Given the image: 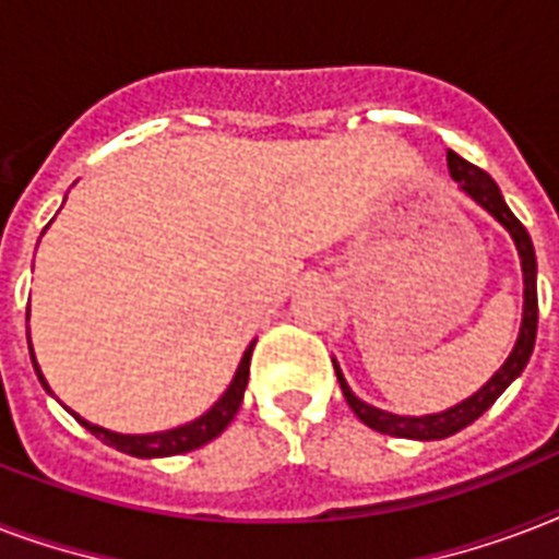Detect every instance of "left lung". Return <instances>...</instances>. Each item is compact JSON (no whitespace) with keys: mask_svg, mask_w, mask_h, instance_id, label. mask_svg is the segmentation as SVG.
Instances as JSON below:
<instances>
[{"mask_svg":"<svg viewBox=\"0 0 559 559\" xmlns=\"http://www.w3.org/2000/svg\"><path fill=\"white\" fill-rule=\"evenodd\" d=\"M445 163H449V175L455 177V183L464 189L469 198H473L478 206L490 212L492 218L499 221L501 227L510 233V239L516 245L519 259H522V280H525V306H522V326H519V338L513 353L508 356V361L492 373V379L484 384L481 391L473 393L469 400L457 402L455 408H445L440 414H426V417H400V414H391V411L373 408L349 391L347 379L341 373V367L335 365V373H338L341 391H344V400L356 417L370 426L373 431H382V435L391 437H408V440H443L449 435H457L461 428H466L469 423L481 417L484 411L490 408L492 402L499 400L501 393L508 391V384L522 376L527 358L534 353L536 341V253L534 241L527 236V230L522 227V221L510 212V206L501 198L499 186L487 171H481L473 163H466L464 157H457L455 151H445Z\"/></svg>","mask_w":559,"mask_h":559,"instance_id":"1","label":"left lung"}]
</instances>
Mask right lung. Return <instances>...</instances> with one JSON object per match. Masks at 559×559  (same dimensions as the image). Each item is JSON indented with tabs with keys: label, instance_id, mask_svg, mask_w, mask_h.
<instances>
[{
	"label": "right lung",
	"instance_id": "add662e5",
	"mask_svg": "<svg viewBox=\"0 0 559 559\" xmlns=\"http://www.w3.org/2000/svg\"><path fill=\"white\" fill-rule=\"evenodd\" d=\"M32 349V344H28ZM250 353H253V344L245 349V356L239 361V370L233 376L230 388L224 391L215 405H212L203 417L192 419V423H186V426H177V428H168V431H157V435H116V431H107L102 426H93V423H86L84 417H78L75 411H72V417L81 423V426L95 435L102 443L114 445L124 455H133V457H168V455H183V452H192V449H201L206 445L210 440L224 431V428L230 426V419L239 414L241 408V400H245V388H248V376H250ZM32 365H34V373L40 379V384L49 391V384L43 379L40 367H37V358L32 353Z\"/></svg>",
	"mask_w": 559,
	"mask_h": 559
}]
</instances>
